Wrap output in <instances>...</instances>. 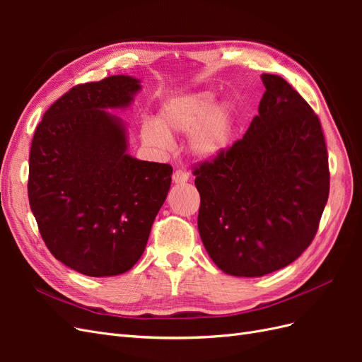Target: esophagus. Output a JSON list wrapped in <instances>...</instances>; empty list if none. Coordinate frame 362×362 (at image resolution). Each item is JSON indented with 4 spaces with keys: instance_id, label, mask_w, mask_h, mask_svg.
Returning <instances> with one entry per match:
<instances>
[{
    "instance_id": "esophagus-1",
    "label": "esophagus",
    "mask_w": 362,
    "mask_h": 362,
    "mask_svg": "<svg viewBox=\"0 0 362 362\" xmlns=\"http://www.w3.org/2000/svg\"><path fill=\"white\" fill-rule=\"evenodd\" d=\"M172 180L175 184H184L189 181V172L187 170H182V169H178L175 170L173 175H172Z\"/></svg>"
}]
</instances>
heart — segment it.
<instances>
[{
    "instance_id": "heart-1",
    "label": "heart",
    "mask_w": 362,
    "mask_h": 362,
    "mask_svg": "<svg viewBox=\"0 0 362 362\" xmlns=\"http://www.w3.org/2000/svg\"><path fill=\"white\" fill-rule=\"evenodd\" d=\"M213 90L177 96L164 104L156 117L141 127V139L161 148L169 137L187 134V149L201 161H211L228 151L237 127V108L229 100L218 101Z\"/></svg>"
}]
</instances>
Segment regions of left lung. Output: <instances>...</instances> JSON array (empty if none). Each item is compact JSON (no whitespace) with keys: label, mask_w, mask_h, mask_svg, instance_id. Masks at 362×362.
<instances>
[{"label":"left lung","mask_w":362,"mask_h":362,"mask_svg":"<svg viewBox=\"0 0 362 362\" xmlns=\"http://www.w3.org/2000/svg\"><path fill=\"white\" fill-rule=\"evenodd\" d=\"M261 80L266 92L243 139L193 172L208 255L228 275L245 278L298 259L329 196L319 117L281 76L262 74Z\"/></svg>","instance_id":"8db88e82"}]
</instances>
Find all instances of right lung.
Returning <instances> with one entry per match:
<instances>
[{
    "instance_id": "1",
    "label": "right lung",
    "mask_w": 362,
    "mask_h": 362,
    "mask_svg": "<svg viewBox=\"0 0 362 362\" xmlns=\"http://www.w3.org/2000/svg\"><path fill=\"white\" fill-rule=\"evenodd\" d=\"M140 80L112 75L75 86L37 125L28 199L51 254L86 276H116L140 259L170 189L172 168L131 157L127 108Z\"/></svg>"
}]
</instances>
